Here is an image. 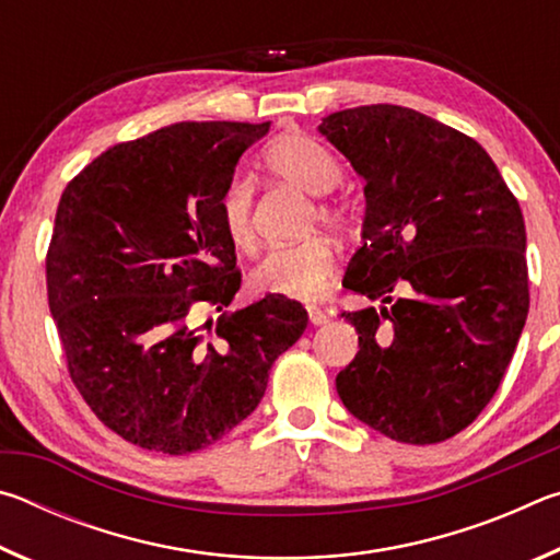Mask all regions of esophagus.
<instances>
[{
  "label": "esophagus",
  "mask_w": 560,
  "mask_h": 560,
  "mask_svg": "<svg viewBox=\"0 0 560 560\" xmlns=\"http://www.w3.org/2000/svg\"><path fill=\"white\" fill-rule=\"evenodd\" d=\"M308 320H311V326H326L328 314H326V311L316 308V306H308Z\"/></svg>",
  "instance_id": "obj_1"
}]
</instances>
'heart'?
I'll return each instance as SVG.
<instances>
[{"mask_svg":"<svg viewBox=\"0 0 560 560\" xmlns=\"http://www.w3.org/2000/svg\"><path fill=\"white\" fill-rule=\"evenodd\" d=\"M264 165L281 183L299 187L308 195H326L340 183V165L328 148L303 132H287L271 140L264 150ZM254 195L244 179L224 189L220 200V220L224 236L236 252L249 254L257 244L252 222ZM311 222H320L330 230H343L348 214L340 205L318 200ZM336 271V252L324 236L277 246L252 271V287L259 293L283 299H316L328 287Z\"/></svg>","mask_w":560,"mask_h":560,"instance_id":"heart-1","label":"heart"}]
</instances>
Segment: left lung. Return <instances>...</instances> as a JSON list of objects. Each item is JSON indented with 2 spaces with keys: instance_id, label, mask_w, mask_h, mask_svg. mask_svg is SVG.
Masks as SVG:
<instances>
[{
  "instance_id": "obj_1",
  "label": "left lung",
  "mask_w": 560,
  "mask_h": 560,
  "mask_svg": "<svg viewBox=\"0 0 560 560\" xmlns=\"http://www.w3.org/2000/svg\"><path fill=\"white\" fill-rule=\"evenodd\" d=\"M318 132L365 179L343 287L390 303L340 314L360 350L336 390L395 442L450 440L494 397L526 324L524 214L487 150L424 113L358 106ZM397 282L411 293L393 302Z\"/></svg>"
}]
</instances>
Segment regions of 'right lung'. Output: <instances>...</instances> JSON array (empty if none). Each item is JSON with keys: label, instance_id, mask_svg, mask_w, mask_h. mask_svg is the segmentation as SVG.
I'll use <instances>...</instances> for the list:
<instances>
[{"label": "right lung", "instance_id": "1", "mask_svg": "<svg viewBox=\"0 0 560 560\" xmlns=\"http://www.w3.org/2000/svg\"><path fill=\"white\" fill-rule=\"evenodd\" d=\"M269 122H175L101 153L66 185L46 289L73 385L108 430L150 452L222 440L261 402L306 330L299 301L222 311L242 271L220 200Z\"/></svg>", "mask_w": 560, "mask_h": 560}]
</instances>
